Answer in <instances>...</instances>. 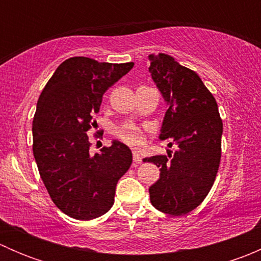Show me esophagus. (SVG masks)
<instances>
[{
	"instance_id": "obj_1",
	"label": "esophagus",
	"mask_w": 261,
	"mask_h": 261,
	"mask_svg": "<svg viewBox=\"0 0 261 261\" xmlns=\"http://www.w3.org/2000/svg\"><path fill=\"white\" fill-rule=\"evenodd\" d=\"M133 158H134V162H135L136 164H140V163L143 162V158H141L140 152H139L138 150H134V151H133Z\"/></svg>"
}]
</instances>
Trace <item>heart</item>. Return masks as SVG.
<instances>
[{"mask_svg": "<svg viewBox=\"0 0 261 261\" xmlns=\"http://www.w3.org/2000/svg\"><path fill=\"white\" fill-rule=\"evenodd\" d=\"M116 135L121 141H123V143L130 146H141L145 141V136H144L143 131L138 126L131 125V123L120 126L116 130Z\"/></svg>", "mask_w": 261, "mask_h": 261, "instance_id": "1", "label": "heart"}]
</instances>
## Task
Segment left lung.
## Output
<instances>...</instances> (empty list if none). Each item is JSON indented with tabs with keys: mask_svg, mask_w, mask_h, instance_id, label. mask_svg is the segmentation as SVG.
Segmentation results:
<instances>
[{
	"mask_svg": "<svg viewBox=\"0 0 261 261\" xmlns=\"http://www.w3.org/2000/svg\"><path fill=\"white\" fill-rule=\"evenodd\" d=\"M149 60L151 78L169 105L160 139L178 147L168 156L144 159L160 168V178L149 188L150 202L159 211L183 216L203 202L215 183L222 120L215 97L196 72L167 54H151Z\"/></svg>",
	"mask_w": 261,
	"mask_h": 261,
	"instance_id": "1",
	"label": "left lung"
}]
</instances>
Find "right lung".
<instances>
[{"mask_svg":"<svg viewBox=\"0 0 261 261\" xmlns=\"http://www.w3.org/2000/svg\"><path fill=\"white\" fill-rule=\"evenodd\" d=\"M133 67V62L69 58L39 97L33 121L34 158L51 201L75 220H93L109 212L116 184L133 163L131 150L118 141L91 155L87 135L97 123L93 116L105 92Z\"/></svg>","mask_w":261,"mask_h":261,"instance_id":"add662e5","label":"right lung"}]
</instances>
